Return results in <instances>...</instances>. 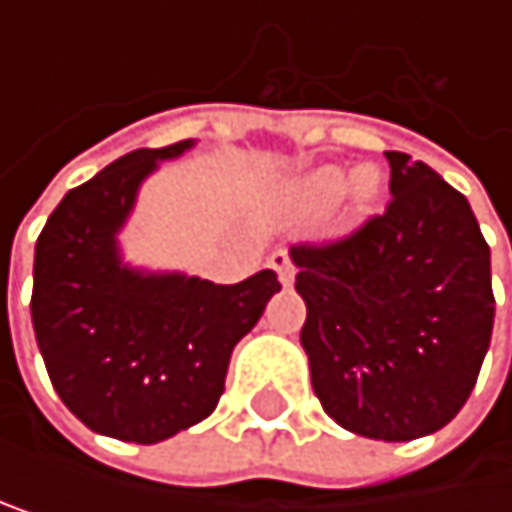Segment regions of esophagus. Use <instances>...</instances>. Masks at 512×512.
<instances>
[{
	"label": "esophagus",
	"mask_w": 512,
	"mask_h": 512,
	"mask_svg": "<svg viewBox=\"0 0 512 512\" xmlns=\"http://www.w3.org/2000/svg\"><path fill=\"white\" fill-rule=\"evenodd\" d=\"M268 262H271V268L277 271L280 284L290 287V284H293V277H296V262H293V256H290L287 250H274Z\"/></svg>",
	"instance_id": "obj_1"
}]
</instances>
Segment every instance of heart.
<instances>
[{
	"label": "heart",
	"mask_w": 512,
	"mask_h": 512,
	"mask_svg": "<svg viewBox=\"0 0 512 512\" xmlns=\"http://www.w3.org/2000/svg\"><path fill=\"white\" fill-rule=\"evenodd\" d=\"M345 192L351 195L354 210L366 213L375 204L378 192H381V176H378V170L357 167L351 173V183H348V170H342V167H320L311 176H305L299 198H302L305 213L320 216V213L336 207L345 198Z\"/></svg>",
	"instance_id": "obj_1"
}]
</instances>
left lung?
I'll return each mask as SVG.
<instances>
[{
    "instance_id": "left-lung-1",
    "label": "left lung",
    "mask_w": 512,
    "mask_h": 512,
    "mask_svg": "<svg viewBox=\"0 0 512 512\" xmlns=\"http://www.w3.org/2000/svg\"><path fill=\"white\" fill-rule=\"evenodd\" d=\"M391 201L357 232L296 244L302 348L323 412L369 440L406 443L467 403L492 342V253L467 198L403 152Z\"/></svg>"
}]
</instances>
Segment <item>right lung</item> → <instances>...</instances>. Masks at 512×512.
Instances as JSON below:
<instances>
[{"label": "right lung", "instance_id": "1", "mask_svg": "<svg viewBox=\"0 0 512 512\" xmlns=\"http://www.w3.org/2000/svg\"><path fill=\"white\" fill-rule=\"evenodd\" d=\"M192 140L127 152L63 195L36 241L33 329L48 378L85 427L152 446L204 421L235 345L280 290L271 268L222 287L121 262L118 232L158 161Z\"/></svg>", "mask_w": 512, "mask_h": 512}]
</instances>
